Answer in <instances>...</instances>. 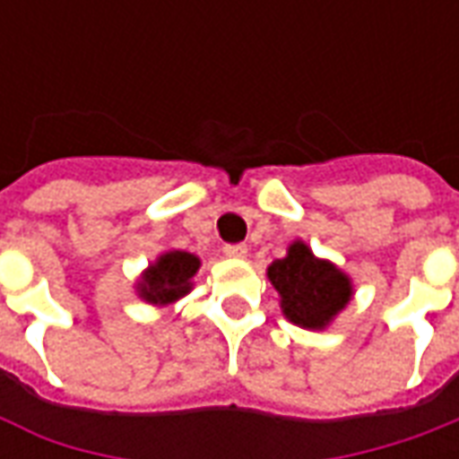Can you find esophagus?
Here are the masks:
<instances>
[{"instance_id": "34e87169", "label": "esophagus", "mask_w": 459, "mask_h": 459, "mask_svg": "<svg viewBox=\"0 0 459 459\" xmlns=\"http://www.w3.org/2000/svg\"><path fill=\"white\" fill-rule=\"evenodd\" d=\"M223 253H226L229 258L240 260V258H246V253H248V248H246L243 243H233V246H226V248H223Z\"/></svg>"}]
</instances>
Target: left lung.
Segmentation results:
<instances>
[{
    "label": "left lung",
    "mask_w": 459,
    "mask_h": 459,
    "mask_svg": "<svg viewBox=\"0 0 459 459\" xmlns=\"http://www.w3.org/2000/svg\"><path fill=\"white\" fill-rule=\"evenodd\" d=\"M268 280L280 295L288 322L309 332L327 329L354 298V282L332 260L317 258L305 240H292L285 258L268 265Z\"/></svg>",
    "instance_id": "1"
}]
</instances>
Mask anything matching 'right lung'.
<instances>
[{
    "instance_id": "obj_1",
    "label": "right lung",
    "mask_w": 459,
    "mask_h": 459,
    "mask_svg": "<svg viewBox=\"0 0 459 459\" xmlns=\"http://www.w3.org/2000/svg\"><path fill=\"white\" fill-rule=\"evenodd\" d=\"M201 258L186 250H164L152 260L134 282L137 298L154 307H167L194 290V275L199 273Z\"/></svg>"
}]
</instances>
